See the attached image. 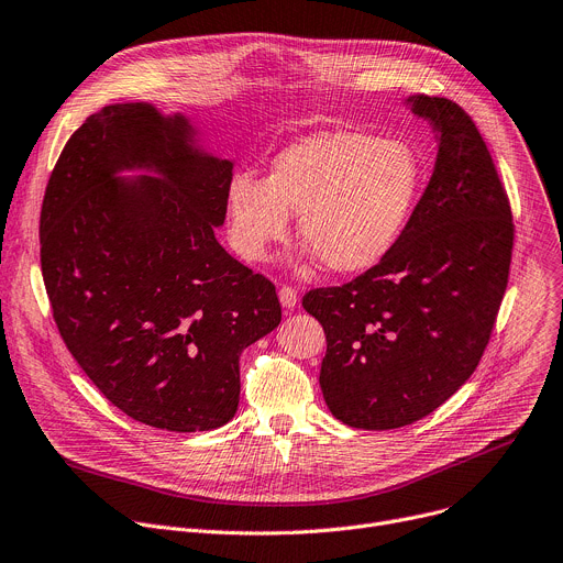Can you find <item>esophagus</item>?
<instances>
[{"instance_id": "1", "label": "esophagus", "mask_w": 563, "mask_h": 563, "mask_svg": "<svg viewBox=\"0 0 563 563\" xmlns=\"http://www.w3.org/2000/svg\"><path fill=\"white\" fill-rule=\"evenodd\" d=\"M279 301H282L284 309H295L297 307V290L292 286H282Z\"/></svg>"}]
</instances>
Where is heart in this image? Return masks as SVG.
I'll use <instances>...</instances> for the list:
<instances>
[{"label": "heart", "instance_id": "obj_1", "mask_svg": "<svg viewBox=\"0 0 563 563\" xmlns=\"http://www.w3.org/2000/svg\"><path fill=\"white\" fill-rule=\"evenodd\" d=\"M417 151L395 137L329 131L273 157L266 180L239 173L228 187L230 243L262 262L297 216L307 252L333 275H361L395 250L419 198Z\"/></svg>", "mask_w": 563, "mask_h": 563}]
</instances>
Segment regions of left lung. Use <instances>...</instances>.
<instances>
[{
    "mask_svg": "<svg viewBox=\"0 0 563 563\" xmlns=\"http://www.w3.org/2000/svg\"><path fill=\"white\" fill-rule=\"evenodd\" d=\"M408 106L435 133L438 159L404 236L361 277L301 299L327 335L324 401L363 430L408 426L460 390L483 358L511 262V209L478 128L449 99Z\"/></svg>",
    "mask_w": 563,
    "mask_h": 563,
    "instance_id": "left-lung-1",
    "label": "left lung"
}]
</instances>
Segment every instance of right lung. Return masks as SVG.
Masks as SVG:
<instances>
[{
  "instance_id": "1",
  "label": "right lung",
  "mask_w": 563,
  "mask_h": 563,
  "mask_svg": "<svg viewBox=\"0 0 563 563\" xmlns=\"http://www.w3.org/2000/svg\"><path fill=\"white\" fill-rule=\"evenodd\" d=\"M196 135L180 112L106 106L65 144L40 213L67 350L112 406L173 432L234 417L241 352L282 322L273 282L216 241L234 164Z\"/></svg>"
}]
</instances>
